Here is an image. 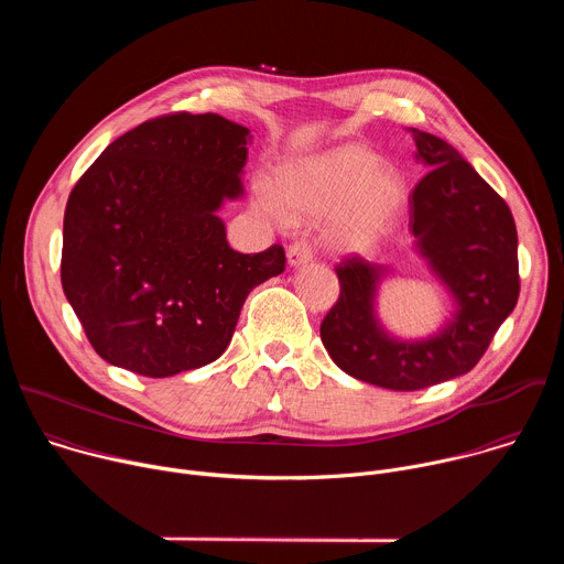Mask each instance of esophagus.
Listing matches in <instances>:
<instances>
[{
    "label": "esophagus",
    "mask_w": 564,
    "mask_h": 564,
    "mask_svg": "<svg viewBox=\"0 0 564 564\" xmlns=\"http://www.w3.org/2000/svg\"><path fill=\"white\" fill-rule=\"evenodd\" d=\"M312 259V250L305 246V243H292L288 248V263L292 268H299L303 263H307Z\"/></svg>",
    "instance_id": "1"
}]
</instances>
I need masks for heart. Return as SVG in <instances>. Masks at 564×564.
<instances>
[{
  "mask_svg": "<svg viewBox=\"0 0 564 564\" xmlns=\"http://www.w3.org/2000/svg\"><path fill=\"white\" fill-rule=\"evenodd\" d=\"M404 194V178L379 165L377 153L361 144H344L279 165L272 187H254L252 207L276 223L328 218L326 246L341 254H359L390 229Z\"/></svg>",
  "mask_w": 564,
  "mask_h": 564,
  "instance_id": "heart-1",
  "label": "heart"
}]
</instances>
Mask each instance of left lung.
I'll return each instance as SVG.
<instances>
[{
    "mask_svg": "<svg viewBox=\"0 0 564 564\" xmlns=\"http://www.w3.org/2000/svg\"><path fill=\"white\" fill-rule=\"evenodd\" d=\"M411 133L429 174L409 198V227L455 312L426 339H397L375 310L388 268L350 257L337 265L341 292L321 321V341L333 361L350 377L390 390H420L468 372L520 294L509 205L446 140L420 129Z\"/></svg>",
    "mask_w": 564,
    "mask_h": 564,
    "instance_id": "8db88e82",
    "label": "left lung"
}]
</instances>
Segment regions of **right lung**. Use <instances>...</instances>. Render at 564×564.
Returning a JSON list of instances; mask_svg holds the SVG:
<instances>
[{"label":"right lung","instance_id":"add662e5","mask_svg":"<svg viewBox=\"0 0 564 564\" xmlns=\"http://www.w3.org/2000/svg\"><path fill=\"white\" fill-rule=\"evenodd\" d=\"M250 129L172 113L113 140L68 196L62 288L94 350L144 377L216 361L285 252H234L218 209L243 196Z\"/></svg>","mask_w":564,"mask_h":564}]
</instances>
